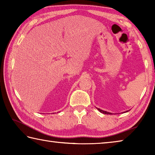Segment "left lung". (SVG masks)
<instances>
[{
	"instance_id": "8db88e82",
	"label": "left lung",
	"mask_w": 155,
	"mask_h": 155,
	"mask_svg": "<svg viewBox=\"0 0 155 155\" xmlns=\"http://www.w3.org/2000/svg\"><path fill=\"white\" fill-rule=\"evenodd\" d=\"M97 109H98L100 112L103 113V114H112L111 113H109V112H107V111H103V110L100 109H98V108H97ZM127 112H128V111H127Z\"/></svg>"
}]
</instances>
